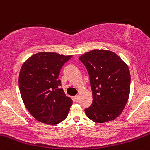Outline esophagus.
Segmentation results:
<instances>
[{
    "label": "esophagus",
    "mask_w": 150,
    "mask_h": 150,
    "mask_svg": "<svg viewBox=\"0 0 150 150\" xmlns=\"http://www.w3.org/2000/svg\"><path fill=\"white\" fill-rule=\"evenodd\" d=\"M73 100L74 102H76H76H78L79 101V96H78V95H76V96L74 97Z\"/></svg>",
    "instance_id": "esophagus-1"
}]
</instances>
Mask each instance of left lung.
Instances as JSON below:
<instances>
[{
    "instance_id": "1",
    "label": "left lung",
    "mask_w": 150,
    "mask_h": 150,
    "mask_svg": "<svg viewBox=\"0 0 150 150\" xmlns=\"http://www.w3.org/2000/svg\"><path fill=\"white\" fill-rule=\"evenodd\" d=\"M79 59L89 76L93 100L84 110L96 123L112 121L120 115L130 93L131 75L128 66L113 52L94 50Z\"/></svg>"
}]
</instances>
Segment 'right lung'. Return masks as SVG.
<instances>
[{
	"instance_id": "1",
	"label": "right lung",
	"mask_w": 150,
	"mask_h": 150,
	"mask_svg": "<svg viewBox=\"0 0 150 150\" xmlns=\"http://www.w3.org/2000/svg\"><path fill=\"white\" fill-rule=\"evenodd\" d=\"M72 55L40 52L32 55L20 70L18 86L21 98L38 121L52 125L66 119L72 100L60 89V71Z\"/></svg>"
}]
</instances>
